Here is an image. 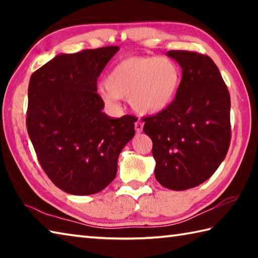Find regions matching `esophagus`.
Masks as SVG:
<instances>
[{
	"label": "esophagus",
	"instance_id": "1",
	"mask_svg": "<svg viewBox=\"0 0 258 258\" xmlns=\"http://www.w3.org/2000/svg\"><path fill=\"white\" fill-rule=\"evenodd\" d=\"M134 128H135V131H137V133H141L142 130H143V123H142V121H140V120L135 121Z\"/></svg>",
	"mask_w": 258,
	"mask_h": 258
}]
</instances>
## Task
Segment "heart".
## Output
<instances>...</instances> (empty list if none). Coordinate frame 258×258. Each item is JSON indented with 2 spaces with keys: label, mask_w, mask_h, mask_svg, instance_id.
<instances>
[{
  "label": "heart",
  "mask_w": 258,
  "mask_h": 258,
  "mask_svg": "<svg viewBox=\"0 0 258 258\" xmlns=\"http://www.w3.org/2000/svg\"><path fill=\"white\" fill-rule=\"evenodd\" d=\"M180 82V71L172 60L131 56L111 69L104 80L107 90L100 91V95L111 107H116L119 99H130L135 111L150 115L171 104Z\"/></svg>",
  "instance_id": "1"
}]
</instances>
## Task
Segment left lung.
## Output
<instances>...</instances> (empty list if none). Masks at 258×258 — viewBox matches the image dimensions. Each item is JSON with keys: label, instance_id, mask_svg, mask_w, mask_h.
<instances>
[{"label": "left lung", "instance_id": "8db88e82", "mask_svg": "<svg viewBox=\"0 0 258 258\" xmlns=\"http://www.w3.org/2000/svg\"><path fill=\"white\" fill-rule=\"evenodd\" d=\"M182 81L171 104L145 117L152 141L155 176L167 189H191L208 180L225 158L231 141V100L221 73L208 55L172 50Z\"/></svg>", "mask_w": 258, "mask_h": 258}]
</instances>
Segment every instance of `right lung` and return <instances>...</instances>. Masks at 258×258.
<instances>
[{"instance_id": "right-lung-1", "label": "right lung", "mask_w": 258, "mask_h": 258, "mask_svg": "<svg viewBox=\"0 0 258 258\" xmlns=\"http://www.w3.org/2000/svg\"><path fill=\"white\" fill-rule=\"evenodd\" d=\"M118 50L112 45L59 54L30 76L27 132L43 171L67 194L103 190L135 134L137 117H109L97 92L98 77Z\"/></svg>"}]
</instances>
